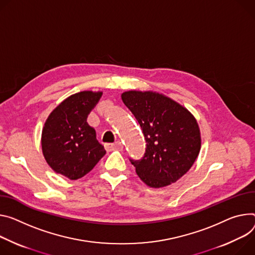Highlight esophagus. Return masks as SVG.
Segmentation results:
<instances>
[{
	"label": "esophagus",
	"instance_id": "esophagus-1",
	"mask_svg": "<svg viewBox=\"0 0 255 255\" xmlns=\"http://www.w3.org/2000/svg\"><path fill=\"white\" fill-rule=\"evenodd\" d=\"M105 147H106L107 150H114V149L121 150L123 148V144L120 141H117L115 143H106Z\"/></svg>",
	"mask_w": 255,
	"mask_h": 255
}]
</instances>
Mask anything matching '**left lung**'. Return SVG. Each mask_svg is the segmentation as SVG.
<instances>
[{"mask_svg": "<svg viewBox=\"0 0 255 255\" xmlns=\"http://www.w3.org/2000/svg\"><path fill=\"white\" fill-rule=\"evenodd\" d=\"M122 101L139 123L146 142L142 158H130L138 177L153 188L175 183L189 171L200 150V131L193 115L152 91H125Z\"/></svg>", "mask_w": 255, "mask_h": 255, "instance_id": "left-lung-1", "label": "left lung"}]
</instances>
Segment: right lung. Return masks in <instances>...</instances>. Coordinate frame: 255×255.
<instances>
[{"mask_svg": "<svg viewBox=\"0 0 255 255\" xmlns=\"http://www.w3.org/2000/svg\"><path fill=\"white\" fill-rule=\"evenodd\" d=\"M103 92L81 91L63 101L49 116L41 133V148L58 174L77 180L89 173L106 154L96 130L86 122Z\"/></svg>", "mask_w": 255, "mask_h": 255, "instance_id": "1", "label": "right lung"}]
</instances>
